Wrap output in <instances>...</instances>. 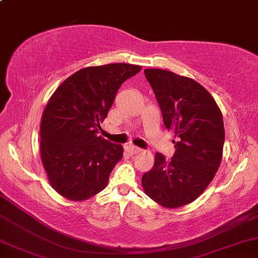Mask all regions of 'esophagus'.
<instances>
[{"label": "esophagus", "instance_id": "esophagus-1", "mask_svg": "<svg viewBox=\"0 0 258 258\" xmlns=\"http://www.w3.org/2000/svg\"><path fill=\"white\" fill-rule=\"evenodd\" d=\"M126 149H128L132 154H138V153H140V152H142L141 148L136 147V146H134V145H129L128 147H126Z\"/></svg>", "mask_w": 258, "mask_h": 258}]
</instances>
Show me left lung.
Instances as JSON below:
<instances>
[{"mask_svg":"<svg viewBox=\"0 0 258 258\" xmlns=\"http://www.w3.org/2000/svg\"><path fill=\"white\" fill-rule=\"evenodd\" d=\"M165 126L172 130L173 157L155 153L154 166L142 176L146 195L166 208L195 201L220 166L225 141L221 111L199 82L163 69H145Z\"/></svg>","mask_w":258,"mask_h":258,"instance_id":"obj_1","label":"left lung"}]
</instances>
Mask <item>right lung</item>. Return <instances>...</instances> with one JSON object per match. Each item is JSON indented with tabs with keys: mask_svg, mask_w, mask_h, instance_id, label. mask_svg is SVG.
Returning <instances> with one entry per match:
<instances>
[{
	"mask_svg": "<svg viewBox=\"0 0 258 258\" xmlns=\"http://www.w3.org/2000/svg\"><path fill=\"white\" fill-rule=\"evenodd\" d=\"M142 67L128 63L87 67L59 85L40 123V158L59 195L84 201L109 183L123 157L122 145L98 135L117 91Z\"/></svg>",
	"mask_w": 258,
	"mask_h": 258,
	"instance_id": "obj_1",
	"label": "right lung"
}]
</instances>
